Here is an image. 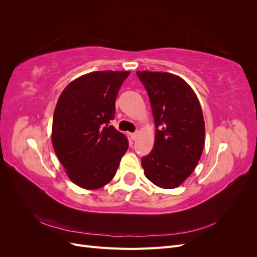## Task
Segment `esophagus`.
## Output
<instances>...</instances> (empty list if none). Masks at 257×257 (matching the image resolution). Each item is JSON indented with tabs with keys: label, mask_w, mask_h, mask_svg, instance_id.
Returning a JSON list of instances; mask_svg holds the SVG:
<instances>
[{
	"label": "esophagus",
	"mask_w": 257,
	"mask_h": 257,
	"mask_svg": "<svg viewBox=\"0 0 257 257\" xmlns=\"http://www.w3.org/2000/svg\"><path fill=\"white\" fill-rule=\"evenodd\" d=\"M138 135H139V132H138V131H136L135 133H132V134H131V138L133 139V141H136L137 137H138Z\"/></svg>",
	"instance_id": "34e87169"
}]
</instances>
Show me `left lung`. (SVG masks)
<instances>
[{"label":"left lung","instance_id":"obj_1","mask_svg":"<svg viewBox=\"0 0 257 257\" xmlns=\"http://www.w3.org/2000/svg\"><path fill=\"white\" fill-rule=\"evenodd\" d=\"M136 74L149 95L157 127L153 149L142 159L145 176L159 188H178L194 172L204 150L200 103L181 77L166 72Z\"/></svg>","mask_w":257,"mask_h":257}]
</instances>
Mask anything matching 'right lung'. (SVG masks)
Listing matches in <instances>:
<instances>
[{
    "label": "right lung",
    "mask_w": 257,
    "mask_h": 257,
    "mask_svg": "<svg viewBox=\"0 0 257 257\" xmlns=\"http://www.w3.org/2000/svg\"><path fill=\"white\" fill-rule=\"evenodd\" d=\"M130 72L82 75L62 91L54 109L51 142L65 174L76 185L97 190L109 183L127 151L126 136L116 131L114 102Z\"/></svg>",
    "instance_id": "obj_1"
}]
</instances>
